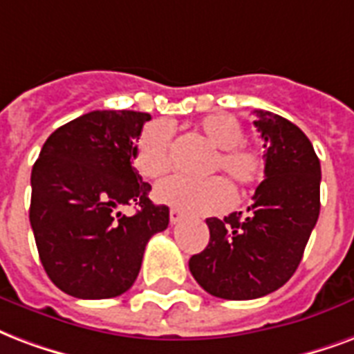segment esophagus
Instances as JSON below:
<instances>
[{"mask_svg":"<svg viewBox=\"0 0 354 354\" xmlns=\"http://www.w3.org/2000/svg\"><path fill=\"white\" fill-rule=\"evenodd\" d=\"M169 217H171V225H178L182 221V213L178 212V209H171Z\"/></svg>","mask_w":354,"mask_h":354,"instance_id":"obj_1","label":"esophagus"}]
</instances>
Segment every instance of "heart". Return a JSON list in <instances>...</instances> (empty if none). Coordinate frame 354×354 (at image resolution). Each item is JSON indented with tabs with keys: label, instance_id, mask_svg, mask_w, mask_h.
Returning <instances> with one entry per match:
<instances>
[{
	"label": "heart",
	"instance_id": "1",
	"mask_svg": "<svg viewBox=\"0 0 354 354\" xmlns=\"http://www.w3.org/2000/svg\"><path fill=\"white\" fill-rule=\"evenodd\" d=\"M202 133L219 148L213 159V171H225L239 187H250L263 176V159L252 148L241 145V124L230 115H212L201 122ZM133 167L145 178H161L172 167V131L167 122L148 126L133 150ZM156 201L191 215L223 213L234 202V191L225 178L204 180L172 176L153 189Z\"/></svg>",
	"mask_w": 354,
	"mask_h": 354
}]
</instances>
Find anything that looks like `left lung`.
<instances>
[{"mask_svg":"<svg viewBox=\"0 0 354 354\" xmlns=\"http://www.w3.org/2000/svg\"><path fill=\"white\" fill-rule=\"evenodd\" d=\"M254 113L266 148V180L247 213L206 219L209 243L189 260L196 282L228 301L258 299L282 288L301 263L319 217L321 165L310 139L274 113Z\"/></svg>","mask_w":354,"mask_h":354,"instance_id":"left-lung-1","label":"left lung"}]
</instances>
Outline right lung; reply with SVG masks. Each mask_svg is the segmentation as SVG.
Returning a JSON list of instances; mask_svg holds the SVG:
<instances>
[{"label": "right lung", "mask_w": 354, "mask_h": 354, "mask_svg": "<svg viewBox=\"0 0 354 354\" xmlns=\"http://www.w3.org/2000/svg\"><path fill=\"white\" fill-rule=\"evenodd\" d=\"M139 111H91L48 137L31 171L29 221L44 271L77 299L122 295L141 271L148 239L169 226V207L148 198L131 167L150 120ZM138 207L128 218L120 207Z\"/></svg>", "instance_id": "obj_1"}]
</instances>
